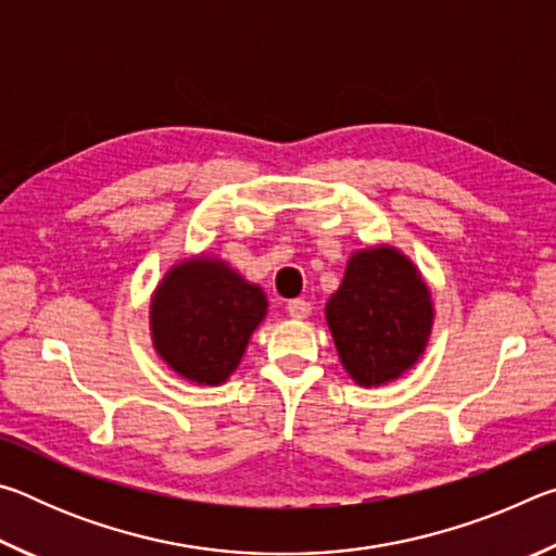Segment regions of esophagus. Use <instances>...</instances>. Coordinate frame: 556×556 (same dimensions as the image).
<instances>
[{
    "mask_svg": "<svg viewBox=\"0 0 556 556\" xmlns=\"http://www.w3.org/2000/svg\"><path fill=\"white\" fill-rule=\"evenodd\" d=\"M287 314L291 318H296V321H304V318L312 314V304H308L306 299H291L287 304Z\"/></svg>",
    "mask_w": 556,
    "mask_h": 556,
    "instance_id": "34e87169",
    "label": "esophagus"
}]
</instances>
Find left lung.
Masks as SVG:
<instances>
[{
	"label": "left lung",
	"mask_w": 556,
	"mask_h": 556,
	"mask_svg": "<svg viewBox=\"0 0 556 556\" xmlns=\"http://www.w3.org/2000/svg\"><path fill=\"white\" fill-rule=\"evenodd\" d=\"M343 370L361 388H380L412 370L429 345L434 301L417 265L392 244L348 257L326 304Z\"/></svg>",
	"instance_id": "left-lung-1"
}]
</instances>
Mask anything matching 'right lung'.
I'll list each match as a JSON object with an SVG mask.
<instances>
[{
  "label": "right lung",
  "instance_id": "1",
  "mask_svg": "<svg viewBox=\"0 0 556 556\" xmlns=\"http://www.w3.org/2000/svg\"><path fill=\"white\" fill-rule=\"evenodd\" d=\"M267 306L260 285L201 252L164 271L149 299V336L178 378L215 388L238 370Z\"/></svg>",
  "mask_w": 556,
  "mask_h": 556
}]
</instances>
